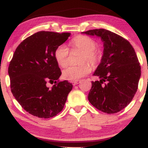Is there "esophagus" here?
<instances>
[{
  "instance_id": "34e87169",
  "label": "esophagus",
  "mask_w": 148,
  "mask_h": 148,
  "mask_svg": "<svg viewBox=\"0 0 148 148\" xmlns=\"http://www.w3.org/2000/svg\"><path fill=\"white\" fill-rule=\"evenodd\" d=\"M81 82V80H77V81H72V84L73 85H77L79 84V83Z\"/></svg>"
}]
</instances>
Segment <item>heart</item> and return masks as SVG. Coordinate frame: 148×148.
Here are the masks:
<instances>
[{
	"label": "heart",
	"mask_w": 148,
	"mask_h": 148,
	"mask_svg": "<svg viewBox=\"0 0 148 148\" xmlns=\"http://www.w3.org/2000/svg\"><path fill=\"white\" fill-rule=\"evenodd\" d=\"M72 45L74 48L83 52L81 56L80 66H70L62 72V77L70 81H77L89 74L91 71L90 65L96 67L99 63L102 58V53L97 49V42L93 39L84 35H79L73 39ZM69 49L64 45L58 47L54 52V57L57 63L60 67H64L68 64Z\"/></svg>",
	"instance_id": "heart-1"
}]
</instances>
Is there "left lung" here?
I'll list each match as a JSON object with an SVG mask.
<instances>
[{"instance_id": "obj_1", "label": "left lung", "mask_w": 148, "mask_h": 148, "mask_svg": "<svg viewBox=\"0 0 148 148\" xmlns=\"http://www.w3.org/2000/svg\"><path fill=\"white\" fill-rule=\"evenodd\" d=\"M82 33L99 37L103 42L101 62L93 74L100 80L92 81L88 100L103 113H118L132 101L138 89L141 71L135 51L127 40L106 29Z\"/></svg>"}]
</instances>
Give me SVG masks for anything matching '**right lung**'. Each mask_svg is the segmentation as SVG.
<instances>
[{"label":"right lung","instance_id":"obj_1","mask_svg":"<svg viewBox=\"0 0 148 148\" xmlns=\"http://www.w3.org/2000/svg\"><path fill=\"white\" fill-rule=\"evenodd\" d=\"M69 33L40 31L27 37L15 50L8 67L13 96L23 109L40 118L56 116L62 111L72 84L58 81L60 69L54 57L58 47ZM54 82L51 88L46 83Z\"/></svg>","mask_w":148,"mask_h":148}]
</instances>
